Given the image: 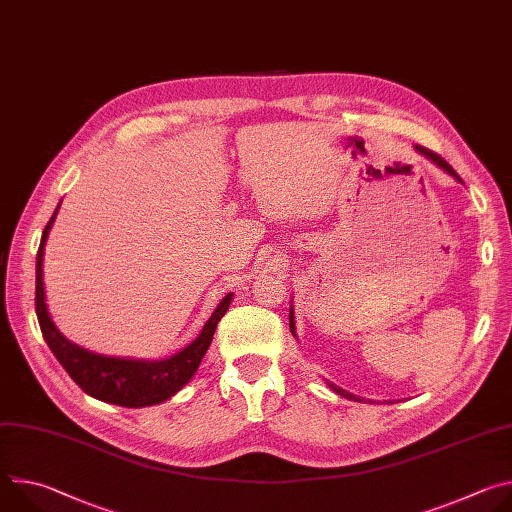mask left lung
<instances>
[{"instance_id":"1","label":"left lung","mask_w":512,"mask_h":512,"mask_svg":"<svg viewBox=\"0 0 512 512\" xmlns=\"http://www.w3.org/2000/svg\"><path fill=\"white\" fill-rule=\"evenodd\" d=\"M415 150H417L421 156H425L427 160H431L433 164L440 166L442 170H446L448 174H452V176H454L458 182H462V178L456 174V170H454V168H452V166H450V164H448V162H446L442 156H437L435 152H431V150L423 148V145H415ZM289 330L294 332V336H296V324H294V308L289 310ZM328 385H330V389H334L338 395H342V397H346V399H356V397H354V395H350L348 391H344V389H340V387H336V385H332V383H328Z\"/></svg>"}]
</instances>
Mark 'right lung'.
<instances>
[{
  "label": "right lung",
  "instance_id": "1",
  "mask_svg": "<svg viewBox=\"0 0 512 512\" xmlns=\"http://www.w3.org/2000/svg\"><path fill=\"white\" fill-rule=\"evenodd\" d=\"M54 214L50 216L48 225L42 231V241L36 255V316L40 322L42 336L58 362L68 373V377L75 381L87 395L121 405V407H148L158 405L178 393L196 373L202 356L206 354L216 324L227 314L233 294L223 298V302L216 306L208 322L204 324L198 338L188 344L184 350L174 354L166 360L145 362V360H125V358H109L101 354H93L77 344L68 342L54 322L50 320L46 300H44V281H42V259H44V245L48 239V231L54 223Z\"/></svg>",
  "mask_w": 512,
  "mask_h": 512
}]
</instances>
